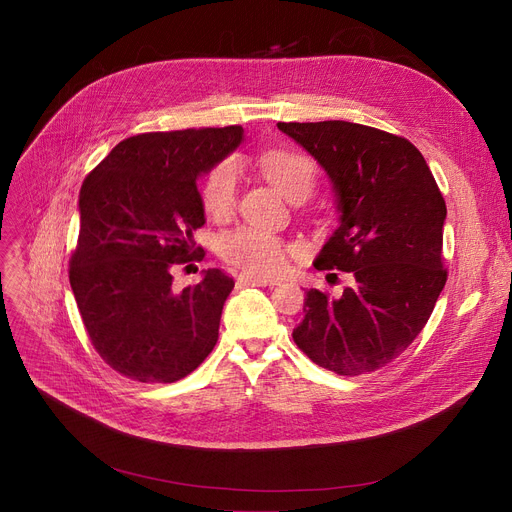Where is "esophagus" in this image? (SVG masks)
<instances>
[{
  "label": "esophagus",
  "mask_w": 512,
  "mask_h": 512,
  "mask_svg": "<svg viewBox=\"0 0 512 512\" xmlns=\"http://www.w3.org/2000/svg\"><path fill=\"white\" fill-rule=\"evenodd\" d=\"M238 282L242 286H270V288H274L278 284V280H267V278H259V276H240Z\"/></svg>",
  "instance_id": "esophagus-1"
}]
</instances>
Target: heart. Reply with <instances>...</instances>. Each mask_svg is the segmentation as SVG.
<instances>
[{"label": "heart", "instance_id": "heart-1", "mask_svg": "<svg viewBox=\"0 0 512 512\" xmlns=\"http://www.w3.org/2000/svg\"><path fill=\"white\" fill-rule=\"evenodd\" d=\"M259 168L286 199H307L317 182L313 159L299 151L274 149L259 157ZM238 170L234 161H222L201 184L203 211L213 220H226L236 207ZM220 255L249 276H274L282 272L292 247L270 230L240 226L220 238Z\"/></svg>", "mask_w": 512, "mask_h": 512}]
</instances>
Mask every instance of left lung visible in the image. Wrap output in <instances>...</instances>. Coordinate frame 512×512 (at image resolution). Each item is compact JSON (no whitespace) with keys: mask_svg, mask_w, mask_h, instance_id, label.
<instances>
[{"mask_svg":"<svg viewBox=\"0 0 512 512\" xmlns=\"http://www.w3.org/2000/svg\"><path fill=\"white\" fill-rule=\"evenodd\" d=\"M330 176L340 226L317 270L351 272L338 299L307 290L292 338L338 375L382 369L409 348L446 284V203L419 149L396 134L344 120L278 122Z\"/></svg>","mask_w":512,"mask_h":512,"instance_id":"left-lung-1","label":"left lung"}]
</instances>
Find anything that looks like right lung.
<instances>
[{
  "mask_svg": "<svg viewBox=\"0 0 512 512\" xmlns=\"http://www.w3.org/2000/svg\"><path fill=\"white\" fill-rule=\"evenodd\" d=\"M242 126L145 132L85 178L70 286L99 357L134 382L172 384L218 342L234 280L222 270L174 290L172 267L199 259L197 180L242 141Z\"/></svg>",
  "mask_w": 512,
  "mask_h": 512,
  "instance_id": "obj_1",
  "label": "right lung"
}]
</instances>
